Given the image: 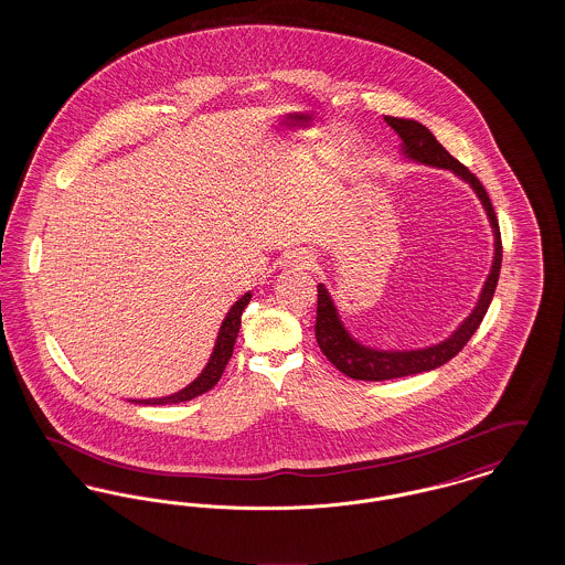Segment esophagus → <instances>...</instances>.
Masks as SVG:
<instances>
[{
    "label": "esophagus",
    "instance_id": "esophagus-1",
    "mask_svg": "<svg viewBox=\"0 0 565 565\" xmlns=\"http://www.w3.org/2000/svg\"><path fill=\"white\" fill-rule=\"evenodd\" d=\"M286 263H288L290 267H296V269L311 270L316 267V258H313L309 252H295V254L288 256Z\"/></svg>",
    "mask_w": 565,
    "mask_h": 565
}]
</instances>
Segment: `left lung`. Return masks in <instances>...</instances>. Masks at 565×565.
I'll return each mask as SVG.
<instances>
[{"label": "left lung", "instance_id": "1", "mask_svg": "<svg viewBox=\"0 0 565 565\" xmlns=\"http://www.w3.org/2000/svg\"><path fill=\"white\" fill-rule=\"evenodd\" d=\"M385 122L403 137L404 148H406L404 152L408 157H413L415 161L431 164V167L451 169L459 178H463L472 184V189L477 190L479 199L483 201L484 212L489 215L493 233H495V258H493L491 273L484 281L483 295L479 298L470 318L457 328L456 334L451 339H447L438 345H431L428 350L376 351L355 343L348 334V330L341 326L337 309L326 292V288L320 284L318 286V316H316L318 345L323 355L343 375L358 379V381H387V379L417 375V373L438 369L445 362H449L451 358H456L483 322L484 313L491 305V298H493L498 279H500V267H502V237H500L498 217H495L489 194L483 189V184L479 182V178L466 164L457 161L456 157H451L424 125H419L415 120L394 118V116H385Z\"/></svg>", "mask_w": 565, "mask_h": 565}]
</instances>
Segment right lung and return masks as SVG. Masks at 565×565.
Masks as SVG:
<instances>
[{"label": "right lung", "mask_w": 565, "mask_h": 565, "mask_svg": "<svg viewBox=\"0 0 565 565\" xmlns=\"http://www.w3.org/2000/svg\"><path fill=\"white\" fill-rule=\"evenodd\" d=\"M252 295H243L228 311V316L224 318V322L220 326V332H217V341H215L214 353L205 366V371L201 375L196 376L189 387H184L182 392L173 394V396H167V398H154V401H135L139 404H178L186 403L192 401L205 392H210L214 387L215 383L220 381V376L224 373L231 355H233V348H235V341H237V334H239V328H242V313L245 309V305L249 302Z\"/></svg>", "instance_id": "right-lung-1"}]
</instances>
